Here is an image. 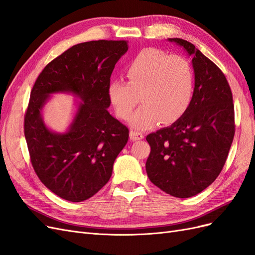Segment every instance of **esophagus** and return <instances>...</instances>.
I'll return each mask as SVG.
<instances>
[{"label": "esophagus", "instance_id": "obj_1", "mask_svg": "<svg viewBox=\"0 0 255 255\" xmlns=\"http://www.w3.org/2000/svg\"><path fill=\"white\" fill-rule=\"evenodd\" d=\"M129 138L132 139L133 141H136V140H140L143 138V134L141 132H138V130H130L129 132Z\"/></svg>", "mask_w": 255, "mask_h": 255}]
</instances>
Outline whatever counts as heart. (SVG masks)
I'll list each match as a JSON object with an SVG mask.
<instances>
[{"mask_svg":"<svg viewBox=\"0 0 255 255\" xmlns=\"http://www.w3.org/2000/svg\"><path fill=\"white\" fill-rule=\"evenodd\" d=\"M128 82L115 80L109 97L116 114L128 119L139 102L142 105L129 119L136 129H145L179 120L187 112L195 94V73L189 61L180 55L146 48L137 53L126 68Z\"/></svg>","mask_w":255,"mask_h":255,"instance_id":"b5f03b06","label":"heart"}]
</instances>
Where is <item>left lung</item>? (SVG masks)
<instances>
[{
  "label": "left lung",
  "instance_id": "left-lung-1",
  "mask_svg": "<svg viewBox=\"0 0 255 255\" xmlns=\"http://www.w3.org/2000/svg\"><path fill=\"white\" fill-rule=\"evenodd\" d=\"M192 57L195 94L187 112L146 136L150 181L176 198L198 195L217 179L235 134L232 91L225 74L194 44L169 38Z\"/></svg>",
  "mask_w": 255,
  "mask_h": 255
}]
</instances>
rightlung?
Segmentation results:
<instances>
[{
    "label": "right lung",
    "mask_w": 255,
    "mask_h": 255,
    "mask_svg": "<svg viewBox=\"0 0 255 255\" xmlns=\"http://www.w3.org/2000/svg\"><path fill=\"white\" fill-rule=\"evenodd\" d=\"M128 49L126 40L75 44L44 67L24 116L30 161L52 192L71 202L91 198L110 181L116 157L128 140V128L107 112L115 65ZM72 92L83 101L68 132L45 127L41 111L48 96Z\"/></svg>",
    "instance_id": "1"
}]
</instances>
